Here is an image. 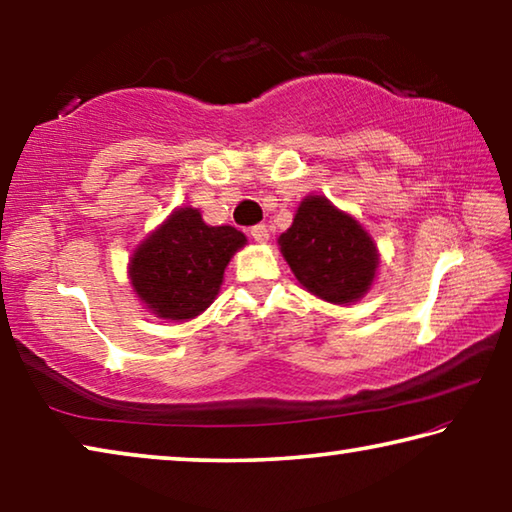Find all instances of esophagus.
<instances>
[{
	"label": "esophagus",
	"mask_w": 512,
	"mask_h": 512,
	"mask_svg": "<svg viewBox=\"0 0 512 512\" xmlns=\"http://www.w3.org/2000/svg\"><path fill=\"white\" fill-rule=\"evenodd\" d=\"M250 237H253L257 244H266L268 241V228L264 223H259V225H255V228H250Z\"/></svg>",
	"instance_id": "1"
}]
</instances>
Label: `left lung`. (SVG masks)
I'll return each instance as SVG.
<instances>
[{"label":"left lung","instance_id":"left-lung-1","mask_svg":"<svg viewBox=\"0 0 512 512\" xmlns=\"http://www.w3.org/2000/svg\"><path fill=\"white\" fill-rule=\"evenodd\" d=\"M277 246L300 287L332 305H354L377 280L375 239L323 194L302 198Z\"/></svg>","mask_w":512,"mask_h":512}]
</instances>
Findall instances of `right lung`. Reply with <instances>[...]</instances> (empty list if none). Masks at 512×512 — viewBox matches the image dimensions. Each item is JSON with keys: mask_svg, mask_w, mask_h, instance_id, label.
<instances>
[{"mask_svg": "<svg viewBox=\"0 0 512 512\" xmlns=\"http://www.w3.org/2000/svg\"><path fill=\"white\" fill-rule=\"evenodd\" d=\"M246 241L232 225H207L201 210L180 205L137 244L128 280L146 311L185 323L219 296L225 268Z\"/></svg>", "mask_w": 512, "mask_h": 512, "instance_id": "right-lung-1", "label": "right lung"}]
</instances>
